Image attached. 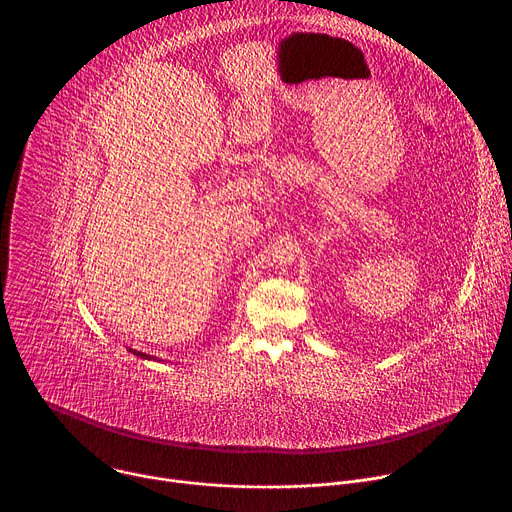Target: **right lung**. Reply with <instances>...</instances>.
Masks as SVG:
<instances>
[{
  "label": "right lung",
  "instance_id": "right-lung-1",
  "mask_svg": "<svg viewBox=\"0 0 512 512\" xmlns=\"http://www.w3.org/2000/svg\"><path fill=\"white\" fill-rule=\"evenodd\" d=\"M129 352L133 354V356H137V358H143V360H158L154 354H145V352H137V350H133V348H129Z\"/></svg>",
  "mask_w": 512,
  "mask_h": 512
}]
</instances>
